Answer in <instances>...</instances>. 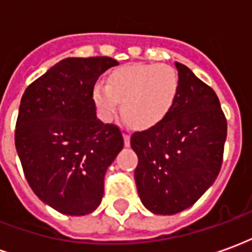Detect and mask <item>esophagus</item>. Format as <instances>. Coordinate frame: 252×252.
Returning a JSON list of instances; mask_svg holds the SVG:
<instances>
[{
	"mask_svg": "<svg viewBox=\"0 0 252 252\" xmlns=\"http://www.w3.org/2000/svg\"><path fill=\"white\" fill-rule=\"evenodd\" d=\"M123 137H124V146L129 147L131 146V136L128 133H123Z\"/></svg>",
	"mask_w": 252,
	"mask_h": 252,
	"instance_id": "34e87169",
	"label": "esophagus"
}]
</instances>
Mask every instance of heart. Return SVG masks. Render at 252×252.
<instances>
[{"instance_id":"1","label":"heart","mask_w":252,"mask_h":252,"mask_svg":"<svg viewBox=\"0 0 252 252\" xmlns=\"http://www.w3.org/2000/svg\"><path fill=\"white\" fill-rule=\"evenodd\" d=\"M180 88L175 68L167 64H129L108 77L106 86L95 85L93 101L99 119L110 121L119 102L121 115L137 129H147L164 119Z\"/></svg>"}]
</instances>
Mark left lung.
<instances>
[{
    "label": "left lung",
    "mask_w": 252,
    "mask_h": 252,
    "mask_svg": "<svg viewBox=\"0 0 252 252\" xmlns=\"http://www.w3.org/2000/svg\"><path fill=\"white\" fill-rule=\"evenodd\" d=\"M178 94L162 121L133 133L139 163L135 182L143 205L155 215H175L194 204L221 169L227 120L213 89L175 62Z\"/></svg>",
    "instance_id": "1"
}]
</instances>
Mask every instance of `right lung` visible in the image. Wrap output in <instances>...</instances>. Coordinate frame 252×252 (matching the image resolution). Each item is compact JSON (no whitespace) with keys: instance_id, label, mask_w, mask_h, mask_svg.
<instances>
[{"instance_id":"right-lung-1","label":"right lung","mask_w":252,"mask_h":252,"mask_svg":"<svg viewBox=\"0 0 252 252\" xmlns=\"http://www.w3.org/2000/svg\"><path fill=\"white\" fill-rule=\"evenodd\" d=\"M108 57L66 58L21 97L14 143L25 178L39 198L67 216L95 211L106 170L124 146L120 129L95 115L93 88L117 66Z\"/></svg>"}]
</instances>
